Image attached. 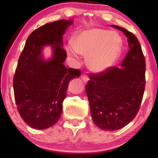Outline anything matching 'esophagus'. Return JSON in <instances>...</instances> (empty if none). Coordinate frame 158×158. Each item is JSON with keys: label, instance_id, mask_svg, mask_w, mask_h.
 <instances>
[{"label": "esophagus", "instance_id": "1", "mask_svg": "<svg viewBox=\"0 0 158 158\" xmlns=\"http://www.w3.org/2000/svg\"><path fill=\"white\" fill-rule=\"evenodd\" d=\"M81 79H82V81H84V82H88V81L89 80V78H88V76L86 75V74H83V75H81Z\"/></svg>", "mask_w": 158, "mask_h": 158}]
</instances>
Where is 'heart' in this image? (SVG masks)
I'll use <instances>...</instances> for the list:
<instances>
[{
    "instance_id": "b5f03b06",
    "label": "heart",
    "mask_w": 158,
    "mask_h": 158,
    "mask_svg": "<svg viewBox=\"0 0 158 158\" xmlns=\"http://www.w3.org/2000/svg\"><path fill=\"white\" fill-rule=\"evenodd\" d=\"M122 39L117 33L100 28L85 30L75 38L73 47L87 57L88 68L94 73H102L114 65L122 51ZM73 54L72 51H69Z\"/></svg>"
}]
</instances>
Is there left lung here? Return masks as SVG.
Segmentation results:
<instances>
[{
	"label": "left lung",
	"instance_id": "left-lung-1",
	"mask_svg": "<svg viewBox=\"0 0 158 158\" xmlns=\"http://www.w3.org/2000/svg\"><path fill=\"white\" fill-rule=\"evenodd\" d=\"M128 38L129 50L122 68H111L90 75L85 87L94 124L104 131L126 126L137 115L146 85V61L138 39L131 32L116 25Z\"/></svg>",
	"mask_w": 158,
	"mask_h": 158
}]
</instances>
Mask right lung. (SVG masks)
Returning <instances> with one entry per match:
<instances>
[{"mask_svg": "<svg viewBox=\"0 0 158 158\" xmlns=\"http://www.w3.org/2000/svg\"><path fill=\"white\" fill-rule=\"evenodd\" d=\"M73 20H59L34 30L27 38L13 77L18 110L27 125L46 129L60 118L69 81L81 75L78 69L66 68L67 52L63 48L65 30ZM52 46L53 56L44 60L41 52Z\"/></svg>", "mask_w": 158, "mask_h": 158, "instance_id": "obj_1", "label": "right lung"}]
</instances>
